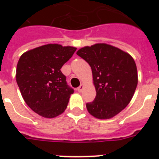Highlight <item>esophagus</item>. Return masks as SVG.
I'll list each match as a JSON object with an SVG mask.
<instances>
[{
	"label": "esophagus",
	"instance_id": "esophagus-1",
	"mask_svg": "<svg viewBox=\"0 0 159 159\" xmlns=\"http://www.w3.org/2000/svg\"><path fill=\"white\" fill-rule=\"evenodd\" d=\"M84 84H81L80 86L78 88H77V91H78L79 92H81L83 91V89H84Z\"/></svg>",
	"mask_w": 159,
	"mask_h": 159
}]
</instances>
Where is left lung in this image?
<instances>
[{"instance_id":"1","label":"left lung","mask_w":159,"mask_h":159,"mask_svg":"<svg viewBox=\"0 0 159 159\" xmlns=\"http://www.w3.org/2000/svg\"><path fill=\"white\" fill-rule=\"evenodd\" d=\"M92 67L96 96L86 107L97 119L114 117L128 105L138 84L137 67L128 53L106 43L84 47L76 52Z\"/></svg>"}]
</instances>
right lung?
<instances>
[{
    "mask_svg": "<svg viewBox=\"0 0 159 159\" xmlns=\"http://www.w3.org/2000/svg\"><path fill=\"white\" fill-rule=\"evenodd\" d=\"M75 50L50 43L26 52L19 59L16 83L24 100L38 115L54 118L67 107L74 89L60 69Z\"/></svg>",
    "mask_w": 159,
    "mask_h": 159,
    "instance_id": "obj_1",
    "label": "right lung"
}]
</instances>
